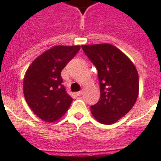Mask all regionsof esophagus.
<instances>
[{
  "label": "esophagus",
  "instance_id": "1",
  "mask_svg": "<svg viewBox=\"0 0 161 161\" xmlns=\"http://www.w3.org/2000/svg\"><path fill=\"white\" fill-rule=\"evenodd\" d=\"M82 94H83V92H82V91H79V92H76V95H77V96H78V97H80Z\"/></svg>",
  "mask_w": 161,
  "mask_h": 161
}]
</instances>
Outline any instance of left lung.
<instances>
[{"instance_id": "8db88e82", "label": "left lung", "mask_w": 161, "mask_h": 161, "mask_svg": "<svg viewBox=\"0 0 161 161\" xmlns=\"http://www.w3.org/2000/svg\"><path fill=\"white\" fill-rule=\"evenodd\" d=\"M85 54L97 69L101 97L91 106L100 123L117 122L133 108L139 94V76L131 60L110 44L82 45Z\"/></svg>"}]
</instances>
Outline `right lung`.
<instances>
[{"mask_svg":"<svg viewBox=\"0 0 161 161\" xmlns=\"http://www.w3.org/2000/svg\"><path fill=\"white\" fill-rule=\"evenodd\" d=\"M80 49L79 45H56L34 60L23 80L25 101L38 117L53 122L65 114L73 98L62 84L61 71Z\"/></svg>","mask_w":161,"mask_h":161,"instance_id":"1","label":"right lung"}]
</instances>
